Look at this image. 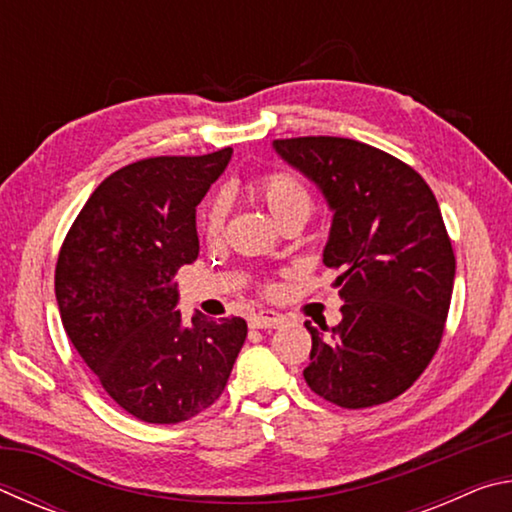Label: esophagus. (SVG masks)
Listing matches in <instances>:
<instances>
[{"mask_svg":"<svg viewBox=\"0 0 512 512\" xmlns=\"http://www.w3.org/2000/svg\"><path fill=\"white\" fill-rule=\"evenodd\" d=\"M284 323V316L275 314V311H257V314L250 316L248 325L253 329H273Z\"/></svg>","mask_w":512,"mask_h":512,"instance_id":"obj_1","label":"esophagus"}]
</instances>
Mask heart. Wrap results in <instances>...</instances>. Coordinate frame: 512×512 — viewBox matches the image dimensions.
<instances>
[{"mask_svg":"<svg viewBox=\"0 0 512 512\" xmlns=\"http://www.w3.org/2000/svg\"><path fill=\"white\" fill-rule=\"evenodd\" d=\"M253 192L262 198L277 223L289 219L307 221L314 210V198H311L307 185L291 171L275 169L262 173L253 180ZM225 216H228V203L223 196H212L203 205L201 216H198V230L205 241L216 244L223 237Z\"/></svg>","mask_w":512,"mask_h":512,"instance_id":"b5f03b06","label":"heart"}]
</instances>
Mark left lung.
<instances>
[{
	"mask_svg": "<svg viewBox=\"0 0 512 512\" xmlns=\"http://www.w3.org/2000/svg\"><path fill=\"white\" fill-rule=\"evenodd\" d=\"M332 207L323 262L336 268L341 323L311 334L307 386L343 409H368L413 386L443 341L456 257L436 196L391 153L348 137L275 140Z\"/></svg>",
	"mask_w": 512,
	"mask_h": 512,
	"instance_id": "1",
	"label": "left lung"
}]
</instances>
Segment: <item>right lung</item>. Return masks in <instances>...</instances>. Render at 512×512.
<instances>
[{"label":"right lung","instance_id":"obj_1","mask_svg":"<svg viewBox=\"0 0 512 512\" xmlns=\"http://www.w3.org/2000/svg\"><path fill=\"white\" fill-rule=\"evenodd\" d=\"M232 149L160 155L110 173L60 246L56 300L69 341L112 400L176 424L219 400L246 341L244 318L183 325L176 273L198 257L196 205Z\"/></svg>","mask_w":512,"mask_h":512}]
</instances>
